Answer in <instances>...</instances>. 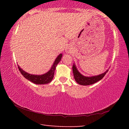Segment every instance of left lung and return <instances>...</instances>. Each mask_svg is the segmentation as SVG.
Instances as JSON below:
<instances>
[{"label": "left lung", "mask_w": 129, "mask_h": 129, "mask_svg": "<svg viewBox=\"0 0 129 129\" xmlns=\"http://www.w3.org/2000/svg\"><path fill=\"white\" fill-rule=\"evenodd\" d=\"M73 69V73L74 75V78L78 84L80 85H91L94 84V83L97 82L101 80L102 78L106 75V73L108 72V70L104 72V73L101 74V75L96 76H92V77H85L82 75L79 72L77 71V68H76V65L75 64L73 65L72 67Z\"/></svg>", "instance_id": "left-lung-1"}]
</instances>
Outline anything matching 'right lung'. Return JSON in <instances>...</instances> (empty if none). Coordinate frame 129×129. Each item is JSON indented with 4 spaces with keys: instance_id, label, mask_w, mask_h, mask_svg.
<instances>
[{
    "instance_id": "add662e5",
    "label": "right lung",
    "mask_w": 129,
    "mask_h": 129,
    "mask_svg": "<svg viewBox=\"0 0 129 129\" xmlns=\"http://www.w3.org/2000/svg\"><path fill=\"white\" fill-rule=\"evenodd\" d=\"M62 54H60L56 58V59L54 61L53 65L51 68V69H50V71L48 72L47 73L45 74H44L42 75H30V74L28 73L25 72V71H23V69H21L19 66L18 65V68L20 71V73H21L24 77L25 78H27L30 81L36 84H46L48 83H49L51 82L54 76V71H55L57 65L58 63L60 61L61 58L62 57Z\"/></svg>"
}]
</instances>
